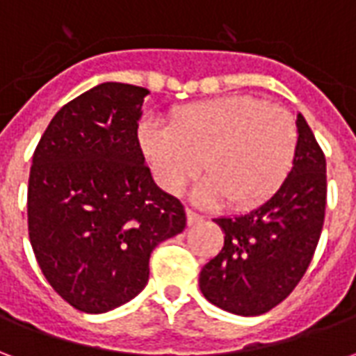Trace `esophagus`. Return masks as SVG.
Wrapping results in <instances>:
<instances>
[{
    "instance_id": "obj_1",
    "label": "esophagus",
    "mask_w": 356,
    "mask_h": 356,
    "mask_svg": "<svg viewBox=\"0 0 356 356\" xmlns=\"http://www.w3.org/2000/svg\"><path fill=\"white\" fill-rule=\"evenodd\" d=\"M200 221H204V217H202L200 213H196L194 209L186 208V223L196 225V223H200Z\"/></svg>"
}]
</instances>
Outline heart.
<instances>
[{
    "label": "heart",
    "mask_w": 356,
    "mask_h": 356,
    "mask_svg": "<svg viewBox=\"0 0 356 356\" xmlns=\"http://www.w3.org/2000/svg\"><path fill=\"white\" fill-rule=\"evenodd\" d=\"M140 148L165 193L181 194L200 168L194 191L202 204L227 198L232 208L267 200L288 177L298 154V125L278 104L231 95L173 110L170 127L143 124Z\"/></svg>",
    "instance_id": "1"
}]
</instances>
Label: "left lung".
I'll return each mask as SVG.
<instances>
[{
    "instance_id": "left-lung-1",
    "label": "left lung",
    "mask_w": 356,
    "mask_h": 356,
    "mask_svg": "<svg viewBox=\"0 0 356 356\" xmlns=\"http://www.w3.org/2000/svg\"><path fill=\"white\" fill-rule=\"evenodd\" d=\"M293 168L259 208L213 219L225 246L200 270V290L223 311L257 316L290 296L305 275L326 213V156L298 114Z\"/></svg>"
}]
</instances>
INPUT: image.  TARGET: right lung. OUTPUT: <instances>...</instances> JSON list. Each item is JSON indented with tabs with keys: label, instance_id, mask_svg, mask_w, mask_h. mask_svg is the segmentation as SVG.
<instances>
[{
	"label": "right lung",
	"instance_id": "obj_1",
	"mask_svg": "<svg viewBox=\"0 0 356 356\" xmlns=\"http://www.w3.org/2000/svg\"><path fill=\"white\" fill-rule=\"evenodd\" d=\"M147 95L114 81L89 89L58 110L32 156L30 244L51 288L81 313L135 298L152 250L186 227L183 204L154 185L140 152Z\"/></svg>",
	"mask_w": 356,
	"mask_h": 356
}]
</instances>
